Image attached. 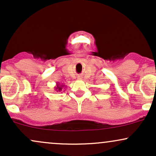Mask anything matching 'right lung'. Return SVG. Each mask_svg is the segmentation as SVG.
Listing matches in <instances>:
<instances>
[{"label":"right lung","instance_id":"obj_1","mask_svg":"<svg viewBox=\"0 0 156 156\" xmlns=\"http://www.w3.org/2000/svg\"><path fill=\"white\" fill-rule=\"evenodd\" d=\"M66 88V86L64 85V84H61L60 83H56V85L55 87V90L56 92H62V89H65Z\"/></svg>","mask_w":156,"mask_h":156}]
</instances>
